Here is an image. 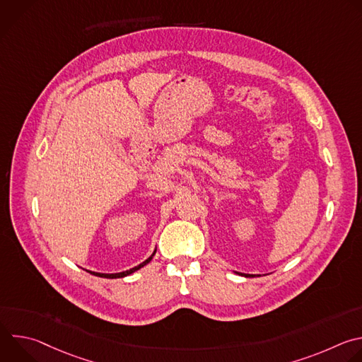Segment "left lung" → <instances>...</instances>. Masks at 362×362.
Segmentation results:
<instances>
[{
    "label": "left lung",
    "instance_id": "left-lung-1",
    "mask_svg": "<svg viewBox=\"0 0 362 362\" xmlns=\"http://www.w3.org/2000/svg\"><path fill=\"white\" fill-rule=\"evenodd\" d=\"M246 276H247V275H246Z\"/></svg>",
    "mask_w": 362,
    "mask_h": 362
}]
</instances>
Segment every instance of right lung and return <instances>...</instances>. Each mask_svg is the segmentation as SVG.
Returning a JSON list of instances; mask_svg holds the SVG:
<instances>
[{
	"mask_svg": "<svg viewBox=\"0 0 362 362\" xmlns=\"http://www.w3.org/2000/svg\"><path fill=\"white\" fill-rule=\"evenodd\" d=\"M154 253H156V249H154V252L151 253V256H148L144 262H141L140 265H137V267H134V268H132V269H129V271H124V272H119V274H100V272H91V271H88V272H90V274H93V275H95V276H100V278H109V279L124 278V276H127V275H130V274H133V272L139 271V269H140V268H143L144 265H147V264H148V262L153 259Z\"/></svg>",
	"mask_w": 362,
	"mask_h": 362,
	"instance_id": "add662e5",
	"label": "right lung"
}]
</instances>
